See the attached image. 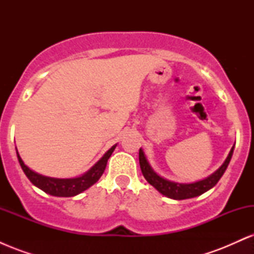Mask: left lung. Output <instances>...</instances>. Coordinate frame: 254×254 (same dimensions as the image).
I'll list each match as a JSON object with an SVG mask.
<instances>
[{
    "label": "left lung",
    "mask_w": 254,
    "mask_h": 254,
    "mask_svg": "<svg viewBox=\"0 0 254 254\" xmlns=\"http://www.w3.org/2000/svg\"><path fill=\"white\" fill-rule=\"evenodd\" d=\"M233 151H234V145L230 149L228 156L224 160V162L218 168L217 171H215L214 173L210 174L209 177L204 178L202 180H198L194 183H189V184H183V183H176L171 182V180L165 179L161 176L156 173L155 171L151 168V166L148 162L147 157L144 155V151L142 148H139L138 153V159H139V166H141V171L143 177L145 178L148 183L151 186L156 189L164 196L172 198V199L182 200V199H188V198H193L206 192L210 189L214 188L215 185L218 183V180L221 179V177L223 176V173L226 172L227 167H228L230 159H232Z\"/></svg>",
    "instance_id": "8db88e82"
}]
</instances>
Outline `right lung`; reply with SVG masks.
Here are the masks:
<instances>
[{"label":"right lung","mask_w":254,"mask_h":254,"mask_svg":"<svg viewBox=\"0 0 254 254\" xmlns=\"http://www.w3.org/2000/svg\"><path fill=\"white\" fill-rule=\"evenodd\" d=\"M116 147H117V144L112 145V147L104 154V156L99 160L97 164L93 166L90 170L87 171L86 173H83L82 176L76 178H65V179L42 176V174L32 171L30 167H27V166L24 164V161H22V159L20 157L19 153H17V149L16 155L22 171H24L26 177L30 179V182L33 184L34 186H37L38 189L46 192V193L51 194V196L74 197L76 196V194L81 193V192H83L84 190H87V189H89L90 186L94 185V184L100 179L105 168H106L107 160L110 159L111 155H112Z\"/></svg>","instance_id":"add662e5"}]
</instances>
